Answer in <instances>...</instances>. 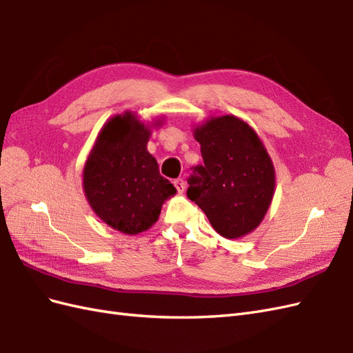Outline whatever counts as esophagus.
Masks as SVG:
<instances>
[{"label": "esophagus", "mask_w": 353, "mask_h": 353, "mask_svg": "<svg viewBox=\"0 0 353 353\" xmlns=\"http://www.w3.org/2000/svg\"><path fill=\"white\" fill-rule=\"evenodd\" d=\"M174 185H175V188L178 190V193H184V190H185V183H184V179H183V178H178V179H175V181H174Z\"/></svg>", "instance_id": "34e87169"}]
</instances>
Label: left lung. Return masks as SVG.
<instances>
[{"mask_svg": "<svg viewBox=\"0 0 353 353\" xmlns=\"http://www.w3.org/2000/svg\"><path fill=\"white\" fill-rule=\"evenodd\" d=\"M203 165L188 178L187 196L225 239L258 228L274 196L275 170L261 138L237 116L212 117L194 130Z\"/></svg>", "mask_w": 353, "mask_h": 353, "instance_id": "left-lung-1", "label": "left lung"}]
</instances>
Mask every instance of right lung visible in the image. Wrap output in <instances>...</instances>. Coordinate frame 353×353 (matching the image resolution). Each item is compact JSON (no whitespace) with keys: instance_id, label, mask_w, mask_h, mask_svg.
Masks as SVG:
<instances>
[{"instance_id":"add662e5","label":"right lung","mask_w":353,"mask_h":353,"mask_svg":"<svg viewBox=\"0 0 353 353\" xmlns=\"http://www.w3.org/2000/svg\"><path fill=\"white\" fill-rule=\"evenodd\" d=\"M150 134L132 112L113 116L83 168V191L95 215L130 236L150 228L165 200L176 193L147 152Z\"/></svg>"}]
</instances>
